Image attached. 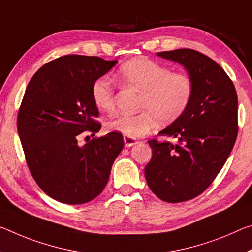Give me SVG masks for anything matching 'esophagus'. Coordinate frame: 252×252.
<instances>
[{"label":"esophagus","mask_w":252,"mask_h":252,"mask_svg":"<svg viewBox=\"0 0 252 252\" xmlns=\"http://www.w3.org/2000/svg\"><path fill=\"white\" fill-rule=\"evenodd\" d=\"M123 140H125V146H126V148L132 147V146L137 145V143H138L137 140H134V139H132V138L126 137V135H125V137H123Z\"/></svg>","instance_id":"obj_1"}]
</instances>
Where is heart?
<instances>
[{"instance_id": "1", "label": "heart", "mask_w": 252, "mask_h": 252, "mask_svg": "<svg viewBox=\"0 0 252 252\" xmlns=\"http://www.w3.org/2000/svg\"><path fill=\"white\" fill-rule=\"evenodd\" d=\"M118 79L123 85L141 92L135 114H118L106 122L107 130L129 138H141L158 121L170 123L186 111L193 97L189 75L174 73L169 67L145 57L134 58L120 67ZM92 98L99 111L110 113L115 107L114 87L101 77L92 85Z\"/></svg>"}]
</instances>
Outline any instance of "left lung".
Returning <instances> with one entry per match:
<instances>
[{"mask_svg":"<svg viewBox=\"0 0 252 252\" xmlns=\"http://www.w3.org/2000/svg\"><path fill=\"white\" fill-rule=\"evenodd\" d=\"M185 67L193 82L186 111L149 140L153 157L145 168L149 189L161 201L181 203L202 194L222 169L238 135V96L219 63L193 49L157 53Z\"/></svg>","mask_w":252,"mask_h":252,"instance_id":"left-lung-1","label":"left lung"}]
</instances>
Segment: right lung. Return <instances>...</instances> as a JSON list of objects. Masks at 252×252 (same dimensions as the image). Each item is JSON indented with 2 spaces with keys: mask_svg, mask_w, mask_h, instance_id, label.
I'll return each mask as SVG.
<instances>
[{
  "mask_svg": "<svg viewBox=\"0 0 252 252\" xmlns=\"http://www.w3.org/2000/svg\"><path fill=\"white\" fill-rule=\"evenodd\" d=\"M118 61L67 55L43 65L28 84L18 114L27 165L40 189L65 204H84L106 186L123 137L110 132L79 146L83 132H98L92 85Z\"/></svg>",
  "mask_w": 252,
  "mask_h": 252,
  "instance_id": "right-lung-1",
  "label": "right lung"
}]
</instances>
